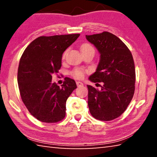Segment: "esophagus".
<instances>
[{"label":"esophagus","instance_id":"obj_1","mask_svg":"<svg viewBox=\"0 0 157 157\" xmlns=\"http://www.w3.org/2000/svg\"><path fill=\"white\" fill-rule=\"evenodd\" d=\"M76 84H77V86H78V87L82 86L84 85L83 83H82V82H76Z\"/></svg>","mask_w":157,"mask_h":157}]
</instances>
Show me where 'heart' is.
Segmentation results:
<instances>
[{
	"label": "heart",
	"instance_id": "1",
	"mask_svg": "<svg viewBox=\"0 0 157 157\" xmlns=\"http://www.w3.org/2000/svg\"><path fill=\"white\" fill-rule=\"evenodd\" d=\"M81 51H82V52H86V51L95 52V50H94V48L93 47L91 44H82V46H81ZM66 53V51L63 52V57H65ZM85 72H86V71L84 70V69L75 68V70H74L72 72V75H73V77H75V78H76L82 79L84 77Z\"/></svg>",
	"mask_w": 157,
	"mask_h": 157
}]
</instances>
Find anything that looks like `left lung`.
<instances>
[{
	"mask_svg": "<svg viewBox=\"0 0 157 157\" xmlns=\"http://www.w3.org/2000/svg\"><path fill=\"white\" fill-rule=\"evenodd\" d=\"M86 38L100 54L89 80L104 83L100 91L87 85L90 113L98 120L112 121L123 113L134 96L136 73L132 55L118 37L108 32Z\"/></svg>",
	"mask_w": 157,
	"mask_h": 157,
	"instance_id": "1",
	"label": "left lung"
}]
</instances>
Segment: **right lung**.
<instances>
[{
  "instance_id": "add662e5",
  "label": "right lung",
  "mask_w": 157,
  "mask_h": 157,
  "mask_svg": "<svg viewBox=\"0 0 157 157\" xmlns=\"http://www.w3.org/2000/svg\"><path fill=\"white\" fill-rule=\"evenodd\" d=\"M79 34L41 36L28 45L21 57L17 80L23 102L37 120L52 123L66 116V102L77 88L66 78L62 86L52 82V75L62 66L63 52Z\"/></svg>"
}]
</instances>
